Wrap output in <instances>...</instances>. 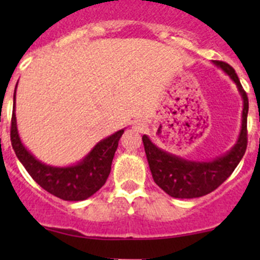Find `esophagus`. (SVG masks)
<instances>
[{"mask_svg":"<svg viewBox=\"0 0 260 260\" xmlns=\"http://www.w3.org/2000/svg\"><path fill=\"white\" fill-rule=\"evenodd\" d=\"M132 128L136 131V132L141 133L146 129V124L143 122H141V120H135V122H133Z\"/></svg>","mask_w":260,"mask_h":260,"instance_id":"esophagus-1","label":"esophagus"}]
</instances>
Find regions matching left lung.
Listing matches in <instances>:
<instances>
[{"label":"left lung","mask_w":260,"mask_h":260,"mask_svg":"<svg viewBox=\"0 0 260 260\" xmlns=\"http://www.w3.org/2000/svg\"><path fill=\"white\" fill-rule=\"evenodd\" d=\"M237 85L243 99L242 125L235 145L221 156L211 161H193L165 151L154 145L147 135L142 141L154 182L170 196L176 199H193L208 195L219 187L239 165L246 149V117L249 102L235 70L224 61L212 60Z\"/></svg>","instance_id":"8db88e82"}]
</instances>
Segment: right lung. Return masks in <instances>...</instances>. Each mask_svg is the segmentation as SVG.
Returning a JSON list of instances; mask_svg holds the SVG:
<instances>
[{
  "instance_id": "right-lung-1",
  "label": "right lung",
  "mask_w": 260,
  "mask_h": 260,
  "mask_svg": "<svg viewBox=\"0 0 260 260\" xmlns=\"http://www.w3.org/2000/svg\"><path fill=\"white\" fill-rule=\"evenodd\" d=\"M18 83V81H17ZM17 88V85H16ZM16 88L11 119V143L18 161L30 176L51 195L67 201H81L93 196L106 183L123 129L99 141L88 154L69 166H51L36 158L21 141L16 122Z\"/></svg>"
}]
</instances>
